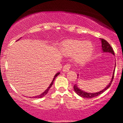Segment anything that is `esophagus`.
<instances>
[{
  "label": "esophagus",
  "instance_id": "34e87169",
  "mask_svg": "<svg viewBox=\"0 0 123 123\" xmlns=\"http://www.w3.org/2000/svg\"><path fill=\"white\" fill-rule=\"evenodd\" d=\"M70 68V65L69 64H65L64 66L63 67V72H68Z\"/></svg>",
  "mask_w": 123,
  "mask_h": 123
}]
</instances>
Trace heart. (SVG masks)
<instances>
[{
	"label": "heart",
	"instance_id": "b5f03b06",
	"mask_svg": "<svg viewBox=\"0 0 123 123\" xmlns=\"http://www.w3.org/2000/svg\"><path fill=\"white\" fill-rule=\"evenodd\" d=\"M60 51L64 55H73L77 62H84L90 59L93 55L94 46L91 42L77 40H69L63 42L60 46Z\"/></svg>",
	"mask_w": 123,
	"mask_h": 123
}]
</instances>
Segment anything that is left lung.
<instances>
[{
	"instance_id": "1",
	"label": "left lung",
	"mask_w": 123,
	"mask_h": 123,
	"mask_svg": "<svg viewBox=\"0 0 123 123\" xmlns=\"http://www.w3.org/2000/svg\"><path fill=\"white\" fill-rule=\"evenodd\" d=\"M101 42L102 43V51L103 53H111L112 54V55H115L114 54V50L112 49V48H111V46H110V45L107 43V42L104 39H102V38H100ZM115 67H116V63L115 64V67H114V69L113 71V73H112V78L111 79V80L108 85H107V86L105 87V88L103 89V90L100 91L98 92H95V93H90V92H85V91L81 90L80 89L79 87L77 86V85H75L74 86V90L75 93H76L77 95L83 97V98H93V97H96L97 96H98L100 94H101L103 93L104 91H105L106 90H107L109 88V87L110 86L111 84L112 80H113L114 78V73H115ZM77 76H79V74L77 75Z\"/></svg>"
}]
</instances>
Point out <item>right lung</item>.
<instances>
[{
	"label": "right lung",
	"instance_id": "add662e5",
	"mask_svg": "<svg viewBox=\"0 0 123 123\" xmlns=\"http://www.w3.org/2000/svg\"><path fill=\"white\" fill-rule=\"evenodd\" d=\"M19 39H21V38H19ZM18 40L17 41H18V40ZM60 72H58V73H56V74H55V75H54V78H53V80H52V82H51V84H50V86H49L48 87V88L46 89V90L44 92H43V93H42L41 94H40V95H37V96H35V97H33V98H42V97H44L45 95H46L47 93H48V91H49V89L51 88V87L52 86V85H53V83H54V80H55V79L56 78V77L58 76V75H59V74H60ZM29 98H31V97H29Z\"/></svg>",
	"mask_w": 123,
	"mask_h": 123
}]
</instances>
